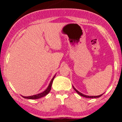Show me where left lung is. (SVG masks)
<instances>
[{
	"instance_id": "left-lung-1",
	"label": "left lung",
	"mask_w": 122,
	"mask_h": 122,
	"mask_svg": "<svg viewBox=\"0 0 122 122\" xmlns=\"http://www.w3.org/2000/svg\"><path fill=\"white\" fill-rule=\"evenodd\" d=\"M73 89H74V90H75V91L76 92H77V93H78L79 95H81V96H82V97H86V98H99V97H101V95H98V96H89V95H84V94H83V93H81V92H79L78 91V90H76V89H75V88H74V86H73Z\"/></svg>"
}]
</instances>
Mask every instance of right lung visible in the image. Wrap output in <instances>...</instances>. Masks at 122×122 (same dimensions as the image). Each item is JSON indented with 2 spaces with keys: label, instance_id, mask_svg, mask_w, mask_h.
Wrapping results in <instances>:
<instances>
[{
  "label": "right lung",
  "instance_id": "right-lung-1",
  "mask_svg": "<svg viewBox=\"0 0 122 122\" xmlns=\"http://www.w3.org/2000/svg\"><path fill=\"white\" fill-rule=\"evenodd\" d=\"M56 74H55L54 77H52V79H51V81L50 83H49V86L48 87H47V89L43 91V92L40 93H38V94H36V95H32V96H29V97H24V96H22V97L24 98H27V99H30V100H34V99H38V98H40L43 97L45 96H46V95H48L49 93V92H50L51 89V86H52V82H53L55 76H56Z\"/></svg>",
  "mask_w": 122,
  "mask_h": 122
}]
</instances>
